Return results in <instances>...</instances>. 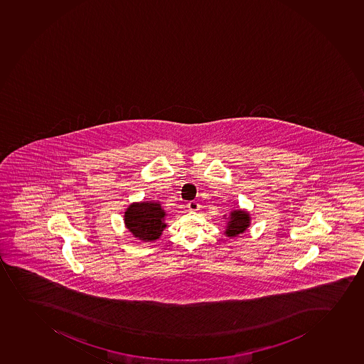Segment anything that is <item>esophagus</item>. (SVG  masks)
Wrapping results in <instances>:
<instances>
[{
	"label": "esophagus",
	"mask_w": 364,
	"mask_h": 364,
	"mask_svg": "<svg viewBox=\"0 0 364 364\" xmlns=\"http://www.w3.org/2000/svg\"><path fill=\"white\" fill-rule=\"evenodd\" d=\"M188 208L190 211L200 210V204H198V202H196V200H191V202H188Z\"/></svg>",
	"instance_id": "obj_1"
}]
</instances>
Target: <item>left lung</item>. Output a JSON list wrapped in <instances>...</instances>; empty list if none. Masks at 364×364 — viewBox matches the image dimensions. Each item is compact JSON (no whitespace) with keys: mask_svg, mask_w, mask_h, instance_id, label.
<instances>
[{"mask_svg":"<svg viewBox=\"0 0 364 364\" xmlns=\"http://www.w3.org/2000/svg\"><path fill=\"white\" fill-rule=\"evenodd\" d=\"M228 219H230V221H228L227 230L225 232L228 237H235V235H240L247 230L249 223H250L249 214L242 210L231 211V218H228Z\"/></svg>","mask_w":364,"mask_h":364,"instance_id":"left-lung-1","label":"left lung"}]
</instances>
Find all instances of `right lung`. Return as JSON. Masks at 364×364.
I'll list each match as a JSON object with an SVG mask.
<instances>
[{
    "label": "right lung",
    "mask_w": 364,
    "mask_h": 364,
    "mask_svg": "<svg viewBox=\"0 0 364 364\" xmlns=\"http://www.w3.org/2000/svg\"><path fill=\"white\" fill-rule=\"evenodd\" d=\"M166 216L160 204L153 202L133 203L125 211V223L136 238L153 242L160 238L166 223Z\"/></svg>",
    "instance_id": "right-lung-1"
}]
</instances>
